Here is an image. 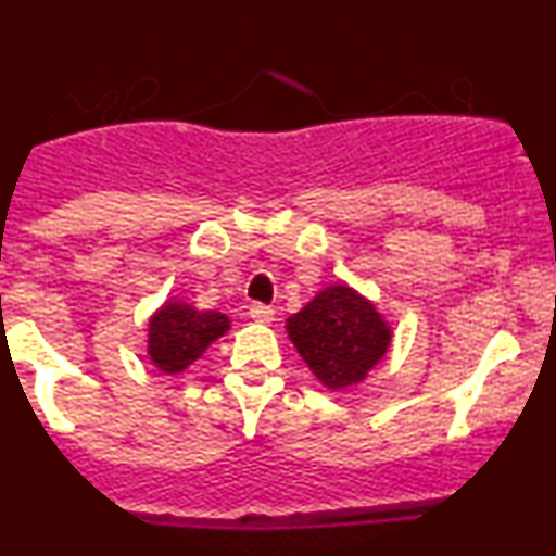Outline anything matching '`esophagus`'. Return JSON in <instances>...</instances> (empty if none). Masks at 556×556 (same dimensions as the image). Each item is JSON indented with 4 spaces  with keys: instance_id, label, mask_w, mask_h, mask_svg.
<instances>
[{
    "instance_id": "34e87169",
    "label": "esophagus",
    "mask_w": 556,
    "mask_h": 556,
    "mask_svg": "<svg viewBox=\"0 0 556 556\" xmlns=\"http://www.w3.org/2000/svg\"><path fill=\"white\" fill-rule=\"evenodd\" d=\"M251 318L258 324H271L274 321V308L271 305H264V303H253L251 305Z\"/></svg>"
}]
</instances>
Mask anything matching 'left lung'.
Wrapping results in <instances>:
<instances>
[{
  "mask_svg": "<svg viewBox=\"0 0 556 556\" xmlns=\"http://www.w3.org/2000/svg\"><path fill=\"white\" fill-rule=\"evenodd\" d=\"M287 334L316 379L329 389L358 384L384 358L392 329L353 287L331 285L287 318Z\"/></svg>",
  "mask_w": 556,
  "mask_h": 556,
  "instance_id": "left-lung-1",
  "label": "left lung"
}]
</instances>
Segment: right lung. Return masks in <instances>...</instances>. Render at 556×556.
Returning <instances> with one entry per match:
<instances>
[{"mask_svg":"<svg viewBox=\"0 0 556 556\" xmlns=\"http://www.w3.org/2000/svg\"><path fill=\"white\" fill-rule=\"evenodd\" d=\"M229 329L219 311H195L188 303H164L149 321V355L159 371L180 374Z\"/></svg>","mask_w":556,"mask_h":556,"instance_id":"add662e5","label":"right lung"}]
</instances>
